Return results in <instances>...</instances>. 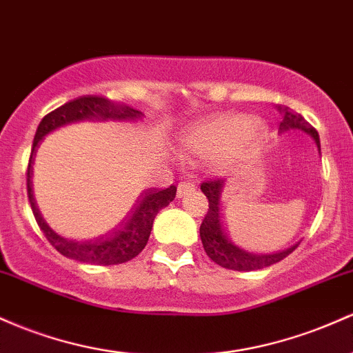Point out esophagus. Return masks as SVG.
Segmentation results:
<instances>
[{
	"label": "esophagus",
	"instance_id": "obj_1",
	"mask_svg": "<svg viewBox=\"0 0 353 353\" xmlns=\"http://www.w3.org/2000/svg\"><path fill=\"white\" fill-rule=\"evenodd\" d=\"M196 189V184L192 181H183L179 185H177V196H185L189 192H192Z\"/></svg>",
	"mask_w": 353,
	"mask_h": 353
}]
</instances>
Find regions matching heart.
<instances>
[{
	"label": "heart",
	"mask_w": 353,
	"mask_h": 353,
	"mask_svg": "<svg viewBox=\"0 0 353 353\" xmlns=\"http://www.w3.org/2000/svg\"><path fill=\"white\" fill-rule=\"evenodd\" d=\"M263 125L256 119L239 114H218L191 123L181 132L184 152L208 159L214 169H223L245 157L263 137Z\"/></svg>",
	"instance_id": "1"
}]
</instances>
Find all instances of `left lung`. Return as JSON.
Here are the masks:
<instances>
[{
	"instance_id": "obj_1",
	"label": "left lung",
	"mask_w": 353,
	"mask_h": 353,
	"mask_svg": "<svg viewBox=\"0 0 353 353\" xmlns=\"http://www.w3.org/2000/svg\"><path fill=\"white\" fill-rule=\"evenodd\" d=\"M288 129H301L308 132L315 139L316 145L320 149L319 132L313 129L312 125L301 117L300 114H292L288 108H285V119L280 123V130L285 132ZM224 189L223 177H214V179L204 181L201 184V191L209 201L208 214L204 216L203 223H201L199 234L201 241H203L204 251L216 265L223 266V268L234 270V271H253L263 270L266 266L274 265V263L281 261V259L288 256L290 253L295 251V246L288 248V250L276 251V253H258V251L248 250L238 243L234 236H231V231L228 230V224L224 221L223 206H221V194Z\"/></svg>"
}]
</instances>
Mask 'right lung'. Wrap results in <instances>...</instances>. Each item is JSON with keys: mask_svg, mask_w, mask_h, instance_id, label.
<instances>
[{"mask_svg": "<svg viewBox=\"0 0 353 353\" xmlns=\"http://www.w3.org/2000/svg\"><path fill=\"white\" fill-rule=\"evenodd\" d=\"M141 117V112L127 105L112 103L110 100L103 97H79L75 100H70L65 105L55 108L53 112L46 114L38 125L37 134L33 139L32 156L28 162V172H26V189H28V199L32 204V211L41 233L48 239L58 253L63 256L77 259V261L88 263V265H120V263L130 261L144 250L149 241L150 230H152L154 218L162 208H165L170 201L176 197V185H169L165 189H147L141 192L130 204L129 211L125 212V219L120 221L117 228H114L108 233L90 236V238H67V236L58 234L46 224L43 216L38 211L37 203L33 197L32 174H33V157L37 152V147L41 139L52 130L65 123L79 122V120H108V119H137Z\"/></svg>", "mask_w": 353, "mask_h": 353, "instance_id": "1", "label": "right lung"}]
</instances>
